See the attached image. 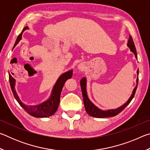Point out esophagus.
Wrapping results in <instances>:
<instances>
[{"label": "esophagus", "mask_w": 150, "mask_h": 150, "mask_svg": "<svg viewBox=\"0 0 150 150\" xmlns=\"http://www.w3.org/2000/svg\"><path fill=\"white\" fill-rule=\"evenodd\" d=\"M77 68L79 70H83V69H84V68H85V66H84V65L83 64V63H80V64L78 65Z\"/></svg>", "instance_id": "34e87169"}]
</instances>
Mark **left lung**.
Returning a JSON list of instances; mask_svg holds the SVG:
<instances>
[{
	"instance_id": "left-lung-1",
	"label": "left lung",
	"mask_w": 150,
	"mask_h": 150,
	"mask_svg": "<svg viewBox=\"0 0 150 150\" xmlns=\"http://www.w3.org/2000/svg\"><path fill=\"white\" fill-rule=\"evenodd\" d=\"M127 45H128V47L130 48L131 52H133L134 54L135 55V57L136 59H138L135 45H134L132 38L131 35H130V37H129V40L128 41V44H127ZM138 73H139V71L138 69V71H137V74H138ZM138 77L136 79V86L135 87V88H134L130 97L129 98V99L127 100V102L126 103H124L123 105H122L121 106H120V107H118L116 109H110V110H101V109H100L99 108H98L97 106H96L89 100V98H88V95H87V88H86V87H87V79H86L85 77L82 78V79L80 81V85H81V91H82V94H83V103H84L85 110L87 111V114L88 115L93 116V117L100 118L111 117V116H115L117 115H118L120 112L122 111L126 107L127 105H129V103H130L131 102V100H132L134 95H135L137 86H138Z\"/></svg>"
}]
</instances>
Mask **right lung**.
I'll list each match as a JSON object with an SVG mask.
<instances>
[{
	"mask_svg": "<svg viewBox=\"0 0 150 150\" xmlns=\"http://www.w3.org/2000/svg\"><path fill=\"white\" fill-rule=\"evenodd\" d=\"M29 29L28 27L26 26L22 30V32L20 33V35L18 36L17 39L15 42L14 47L18 44L20 40L22 39V35L23 34L24 30ZM13 47V48H14ZM73 75V70H69L68 71L65 72L60 76L57 80L55 85L53 87L52 91V94L47 100L44 101L40 105H25L20 100L18 95L15 89V84H16V80L12 77L11 75H9V81L11 84V89L14 98H16L17 102L19 103V105L26 110L30 115H31L35 118H45L54 115L57 111L58 106H59V101H60V95L62 93V88L64 85L65 81L69 79H71Z\"/></svg>",
	"mask_w": 150,
	"mask_h": 150,
	"instance_id": "1",
	"label": "right lung"
}]
</instances>
